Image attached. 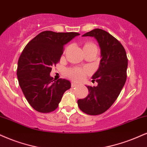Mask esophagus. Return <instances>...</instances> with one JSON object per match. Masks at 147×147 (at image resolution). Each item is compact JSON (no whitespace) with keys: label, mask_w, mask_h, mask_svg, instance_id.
Instances as JSON below:
<instances>
[{"label":"esophagus","mask_w":147,"mask_h":147,"mask_svg":"<svg viewBox=\"0 0 147 147\" xmlns=\"http://www.w3.org/2000/svg\"><path fill=\"white\" fill-rule=\"evenodd\" d=\"M77 86H78V85H77V84H75V83H72V84H71V86H72V88H75V87H77Z\"/></svg>","instance_id":"esophagus-1"}]
</instances>
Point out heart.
I'll list each match as a JSON object with an SVG mask.
<instances>
[{
  "label": "heart",
  "instance_id": "1",
  "mask_svg": "<svg viewBox=\"0 0 147 147\" xmlns=\"http://www.w3.org/2000/svg\"><path fill=\"white\" fill-rule=\"evenodd\" d=\"M92 45H94L93 43H91V42H88V43L85 44L84 48ZM67 74H68V77L73 81H81L86 77L88 72L87 70H85V69L81 68H72L69 69L68 72H67Z\"/></svg>",
  "mask_w": 147,
  "mask_h": 147
}]
</instances>
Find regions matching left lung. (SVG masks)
Returning a JSON list of instances; mask_svg holds the SVG:
<instances>
[{
	"mask_svg": "<svg viewBox=\"0 0 147 147\" xmlns=\"http://www.w3.org/2000/svg\"><path fill=\"white\" fill-rule=\"evenodd\" d=\"M82 36L94 37L100 48L99 68L92 76L98 86H87L88 96L77 100L83 112L94 116L106 112L117 99L127 79L128 59L121 42L104 30L93 29Z\"/></svg>",
	"mask_w": 147,
	"mask_h": 147,
	"instance_id": "left-lung-1",
	"label": "left lung"
}]
</instances>
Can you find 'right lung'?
Segmentation results:
<instances>
[{
    "mask_svg": "<svg viewBox=\"0 0 147 147\" xmlns=\"http://www.w3.org/2000/svg\"><path fill=\"white\" fill-rule=\"evenodd\" d=\"M79 35L45 31L32 39L22 51L18 61L17 77L26 99L35 110L41 113L55 110L63 93L70 88V81L54 80L50 72L59 62L64 45Z\"/></svg>",
    "mask_w": 147,
    "mask_h": 147,
    "instance_id": "obj_1",
    "label": "right lung"
}]
</instances>
